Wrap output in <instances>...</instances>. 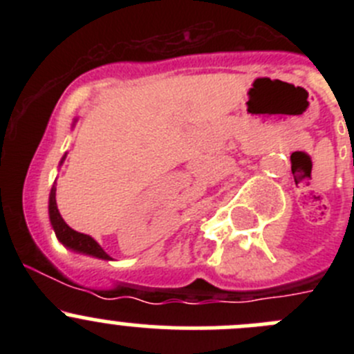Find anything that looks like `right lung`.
<instances>
[{
	"mask_svg": "<svg viewBox=\"0 0 354 354\" xmlns=\"http://www.w3.org/2000/svg\"><path fill=\"white\" fill-rule=\"evenodd\" d=\"M77 121L78 120H73L71 128L75 127ZM65 159H66V154L62 157V160H59V166L65 162ZM48 210H49V223H51L53 231H55L56 238H58V241L65 246V248L71 250V252L75 253H82V255L94 257V259L113 260L108 253L104 252V248L94 240V238L88 236V234L78 233V231L71 230V227L65 223V219H63L62 214H59L58 210V203H56V181L51 188V194H49Z\"/></svg>",
	"mask_w": 354,
	"mask_h": 354,
	"instance_id": "right-lung-1",
	"label": "right lung"
}]
</instances>
